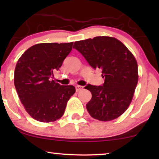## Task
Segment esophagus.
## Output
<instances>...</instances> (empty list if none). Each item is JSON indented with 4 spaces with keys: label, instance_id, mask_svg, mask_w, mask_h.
<instances>
[{
    "label": "esophagus",
    "instance_id": "obj_1",
    "mask_svg": "<svg viewBox=\"0 0 159 159\" xmlns=\"http://www.w3.org/2000/svg\"><path fill=\"white\" fill-rule=\"evenodd\" d=\"M83 86H81V85H76V92H80V90H83Z\"/></svg>",
    "mask_w": 159,
    "mask_h": 159
}]
</instances>
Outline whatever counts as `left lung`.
<instances>
[{
	"label": "left lung",
	"instance_id": "8db88e82",
	"mask_svg": "<svg viewBox=\"0 0 159 159\" xmlns=\"http://www.w3.org/2000/svg\"><path fill=\"white\" fill-rule=\"evenodd\" d=\"M74 48L94 69H101L102 85H88L92 98L88 113L101 121L119 117L130 105L138 81V63L124 44L115 38L97 36L74 43Z\"/></svg>",
	"mask_w": 159,
	"mask_h": 159
}]
</instances>
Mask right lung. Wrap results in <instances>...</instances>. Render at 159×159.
<instances>
[{"instance_id":"1","label":"right lung","mask_w":159,"mask_h":159,"mask_svg":"<svg viewBox=\"0 0 159 159\" xmlns=\"http://www.w3.org/2000/svg\"><path fill=\"white\" fill-rule=\"evenodd\" d=\"M73 42L39 43L26 50L16 64L14 83L20 101L32 118L52 122L62 116L67 102L76 92L52 79L72 50Z\"/></svg>"}]
</instances>
